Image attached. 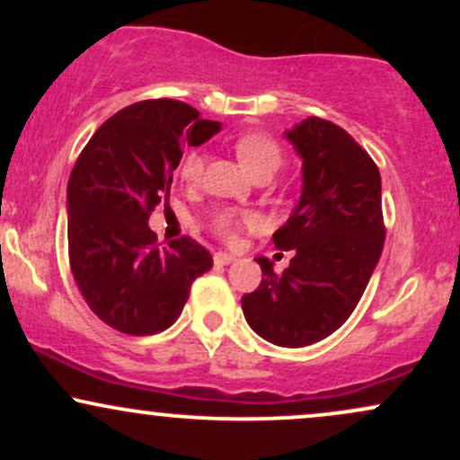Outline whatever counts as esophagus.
I'll return each mask as SVG.
<instances>
[{"label": "esophagus", "mask_w": 460, "mask_h": 460, "mask_svg": "<svg viewBox=\"0 0 460 460\" xmlns=\"http://www.w3.org/2000/svg\"><path fill=\"white\" fill-rule=\"evenodd\" d=\"M234 261H235V257L229 255V252H223V251L214 252V263H216V266H229V263H234Z\"/></svg>", "instance_id": "34e87169"}]
</instances>
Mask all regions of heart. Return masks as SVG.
<instances>
[{
  "label": "heart",
  "mask_w": 460,
  "mask_h": 460,
  "mask_svg": "<svg viewBox=\"0 0 460 460\" xmlns=\"http://www.w3.org/2000/svg\"><path fill=\"white\" fill-rule=\"evenodd\" d=\"M235 153L240 162L244 164L252 175L257 172H274L283 162L281 145L266 131H246L235 140ZM203 175V157L197 151L188 153L181 162V177L194 183ZM252 225L251 214L237 212H220L214 216V231L225 240H234L242 226Z\"/></svg>",
  "instance_id": "1"
}]
</instances>
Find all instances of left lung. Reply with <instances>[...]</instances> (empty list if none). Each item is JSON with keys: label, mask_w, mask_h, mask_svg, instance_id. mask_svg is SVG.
<instances>
[{"label": "left lung", "mask_w": 460, "mask_h": 460, "mask_svg": "<svg viewBox=\"0 0 460 460\" xmlns=\"http://www.w3.org/2000/svg\"><path fill=\"white\" fill-rule=\"evenodd\" d=\"M285 136L303 157V194L272 242L294 257L281 274L268 257H257L263 279L242 296V311L263 340L300 348L350 318L381 260V172L331 120L309 116Z\"/></svg>", "instance_id": "1"}]
</instances>
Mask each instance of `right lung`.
<instances>
[{"instance_id":"1","label":"right lung","mask_w":460,"mask_h":460,"mask_svg":"<svg viewBox=\"0 0 460 460\" xmlns=\"http://www.w3.org/2000/svg\"><path fill=\"white\" fill-rule=\"evenodd\" d=\"M223 125L192 105L149 99L110 116L68 177V263L93 314L125 335H155L181 315L194 279L212 268L183 235L157 244L149 216L168 203L183 146Z\"/></svg>"}]
</instances>
